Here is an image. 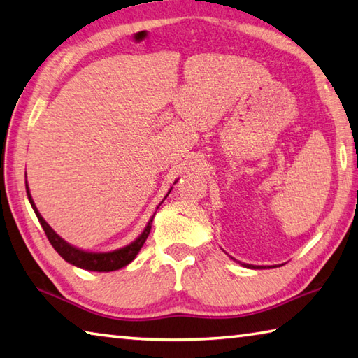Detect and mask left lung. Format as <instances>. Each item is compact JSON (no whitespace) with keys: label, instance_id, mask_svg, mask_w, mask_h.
<instances>
[{"label":"left lung","instance_id":"obj_1","mask_svg":"<svg viewBox=\"0 0 358 358\" xmlns=\"http://www.w3.org/2000/svg\"><path fill=\"white\" fill-rule=\"evenodd\" d=\"M245 268H250V269H258V268H255V266H250V264H244Z\"/></svg>","mask_w":358,"mask_h":358}]
</instances>
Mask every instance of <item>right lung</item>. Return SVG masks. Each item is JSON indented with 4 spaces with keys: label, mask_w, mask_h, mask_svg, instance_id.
I'll use <instances>...</instances> for the list:
<instances>
[{
    "label": "right lung",
    "mask_w": 358,
    "mask_h": 358,
    "mask_svg": "<svg viewBox=\"0 0 358 358\" xmlns=\"http://www.w3.org/2000/svg\"><path fill=\"white\" fill-rule=\"evenodd\" d=\"M26 192H28V199H29V203L32 206V210H34L38 222H41L42 229L45 231V235H47L51 245L55 247V250L59 253V255L64 259H66L67 263L78 266V268H81V269L96 271V272H109V271H117V269L125 268L127 264L131 263L133 259L136 258V255H138L139 250H141V247L144 245L145 239L148 238V235H150L153 217L148 220V224L144 229V231L141 233V236L136 238V241H133L131 244L122 247V249H117V250H113V252H86V250L76 249V247L70 245L69 243L64 241V239L59 235H56L55 230L51 229V227L47 222H45V219L41 216V213L37 211L34 201H32V199H31L28 185H26ZM161 203H162V201H161ZM157 210H158V208H157ZM155 214H157V211H155Z\"/></svg>",
    "instance_id": "right-lung-1"
}]
</instances>
